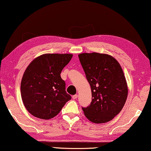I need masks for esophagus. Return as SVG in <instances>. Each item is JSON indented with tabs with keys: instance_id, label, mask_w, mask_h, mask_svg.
I'll return each instance as SVG.
<instances>
[{
	"instance_id": "1",
	"label": "esophagus",
	"mask_w": 151,
	"mask_h": 151,
	"mask_svg": "<svg viewBox=\"0 0 151 151\" xmlns=\"http://www.w3.org/2000/svg\"><path fill=\"white\" fill-rule=\"evenodd\" d=\"M77 97H78V95H77V94L73 95V99H76Z\"/></svg>"
}]
</instances>
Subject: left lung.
Listing matches in <instances>:
<instances>
[{
	"mask_svg": "<svg viewBox=\"0 0 151 151\" xmlns=\"http://www.w3.org/2000/svg\"><path fill=\"white\" fill-rule=\"evenodd\" d=\"M78 58L91 88V103L82 107L85 116L93 123L107 122L121 111L127 99L122 68L108 54L83 53Z\"/></svg>",
	"mask_w": 151,
	"mask_h": 151,
	"instance_id": "8db88e82",
	"label": "left lung"
}]
</instances>
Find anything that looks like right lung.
<instances>
[{"mask_svg": "<svg viewBox=\"0 0 151 151\" xmlns=\"http://www.w3.org/2000/svg\"><path fill=\"white\" fill-rule=\"evenodd\" d=\"M72 57L70 54H45L29 64L21 80V93L24 106L33 116L54 118L71 99L60 73Z\"/></svg>", "mask_w": 151, "mask_h": 151, "instance_id": "right-lung-1", "label": "right lung"}]
</instances>
